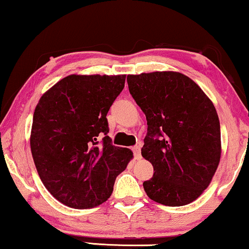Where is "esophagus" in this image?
<instances>
[{"label": "esophagus", "mask_w": 249, "mask_h": 249, "mask_svg": "<svg viewBox=\"0 0 249 249\" xmlns=\"http://www.w3.org/2000/svg\"><path fill=\"white\" fill-rule=\"evenodd\" d=\"M132 152H134L135 159H136V160L141 159L142 156H141V146H140V145H136V146L132 147Z\"/></svg>", "instance_id": "1"}]
</instances>
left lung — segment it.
<instances>
[{
    "instance_id": "left-lung-1",
    "label": "left lung",
    "mask_w": 249,
    "mask_h": 249,
    "mask_svg": "<svg viewBox=\"0 0 249 249\" xmlns=\"http://www.w3.org/2000/svg\"><path fill=\"white\" fill-rule=\"evenodd\" d=\"M129 92L146 115L142 156L153 166L143 183L148 198L166 206L192 202L207 189L221 158V129L211 99L177 72L128 75Z\"/></svg>"
}]
</instances>
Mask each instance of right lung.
Masks as SVG:
<instances>
[{"label": "right lung", "mask_w": 249, "mask_h": 249, "mask_svg": "<svg viewBox=\"0 0 249 249\" xmlns=\"http://www.w3.org/2000/svg\"><path fill=\"white\" fill-rule=\"evenodd\" d=\"M125 75H69L41 97L33 115L31 151L48 191L76 209L105 202L132 158L107 136L108 109Z\"/></svg>", "instance_id": "obj_1"}]
</instances>
